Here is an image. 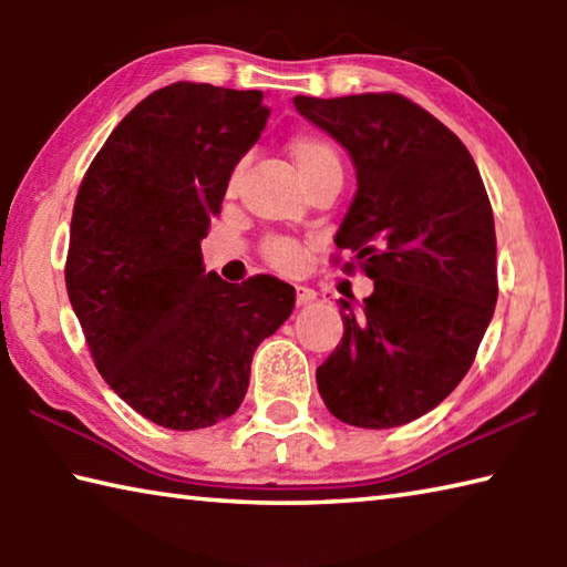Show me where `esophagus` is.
Returning <instances> with one entry per match:
<instances>
[{
  "label": "esophagus",
  "mask_w": 567,
  "mask_h": 567,
  "mask_svg": "<svg viewBox=\"0 0 567 567\" xmlns=\"http://www.w3.org/2000/svg\"><path fill=\"white\" fill-rule=\"evenodd\" d=\"M315 297H318V292H315L312 287H307V285H297V287H295V302H297V305L312 302Z\"/></svg>",
  "instance_id": "esophagus-1"
}]
</instances>
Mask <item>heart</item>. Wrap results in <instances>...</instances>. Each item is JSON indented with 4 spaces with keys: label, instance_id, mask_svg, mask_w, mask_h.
<instances>
[{
    "label": "heart",
    "instance_id": "obj_1",
    "mask_svg": "<svg viewBox=\"0 0 567 567\" xmlns=\"http://www.w3.org/2000/svg\"><path fill=\"white\" fill-rule=\"evenodd\" d=\"M290 152H292L297 172H300L305 182H310L312 177H318L328 169H340L338 152L332 150L330 142H324L322 137H315V134H302V137L292 140ZM265 252H267V260H270L275 267H280V270H297V267L302 265V247L292 243V239L275 237L265 245Z\"/></svg>",
    "mask_w": 567,
    "mask_h": 567
}]
</instances>
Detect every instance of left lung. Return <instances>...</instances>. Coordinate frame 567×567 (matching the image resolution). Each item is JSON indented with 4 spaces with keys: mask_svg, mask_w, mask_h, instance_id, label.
Returning <instances> with one entry per match:
<instances>
[{
    "mask_svg": "<svg viewBox=\"0 0 567 567\" xmlns=\"http://www.w3.org/2000/svg\"><path fill=\"white\" fill-rule=\"evenodd\" d=\"M292 102L348 150L358 192L334 245L375 280L358 312L338 300L344 332L318 390L348 425H405L457 388L493 320L491 199L463 142L400 94Z\"/></svg>",
    "mask_w": 567,
    "mask_h": 567,
    "instance_id": "left-lung-1",
    "label": "left lung"
}]
</instances>
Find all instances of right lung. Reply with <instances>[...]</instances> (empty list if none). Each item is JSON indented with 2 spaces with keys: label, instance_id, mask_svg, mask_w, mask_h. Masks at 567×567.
Here are the masks:
<instances>
[{
  "label": "right lung",
  "instance_id": "right-lung-1",
  "mask_svg": "<svg viewBox=\"0 0 567 567\" xmlns=\"http://www.w3.org/2000/svg\"><path fill=\"white\" fill-rule=\"evenodd\" d=\"M260 90L175 82L142 100L76 192L66 292L104 382L169 430L235 415L295 287L205 272L209 217L270 117Z\"/></svg>",
  "mask_w": 567,
  "mask_h": 567
}]
</instances>
